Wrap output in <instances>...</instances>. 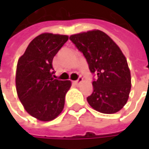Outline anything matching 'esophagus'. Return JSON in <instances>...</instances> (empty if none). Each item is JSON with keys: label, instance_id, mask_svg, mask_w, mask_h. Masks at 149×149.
<instances>
[{"label": "esophagus", "instance_id": "esophagus-1", "mask_svg": "<svg viewBox=\"0 0 149 149\" xmlns=\"http://www.w3.org/2000/svg\"><path fill=\"white\" fill-rule=\"evenodd\" d=\"M82 81H83V79H82V78H81V77H79V78H78V80L73 81V83H74V84H76V85H79V84H81Z\"/></svg>", "mask_w": 149, "mask_h": 149}]
</instances>
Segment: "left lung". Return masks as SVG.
I'll use <instances>...</instances> for the list:
<instances>
[{
	"mask_svg": "<svg viewBox=\"0 0 149 149\" xmlns=\"http://www.w3.org/2000/svg\"><path fill=\"white\" fill-rule=\"evenodd\" d=\"M83 53L93 74V92L87 100L98 112L112 114L127 103L131 89V74L127 60L118 45L100 30L72 35L69 37Z\"/></svg>",
	"mask_w": 149,
	"mask_h": 149,
	"instance_id": "obj_1",
	"label": "left lung"
}]
</instances>
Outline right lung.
Instances as JSON below:
<instances>
[{
  "label": "right lung",
  "instance_id": "1",
  "mask_svg": "<svg viewBox=\"0 0 149 149\" xmlns=\"http://www.w3.org/2000/svg\"><path fill=\"white\" fill-rule=\"evenodd\" d=\"M68 36L42 33L35 37L19 58L16 72L18 97L24 109L41 121L55 119L65 106L70 81L53 79L52 59Z\"/></svg>",
  "mask_w": 149,
  "mask_h": 149
}]
</instances>
